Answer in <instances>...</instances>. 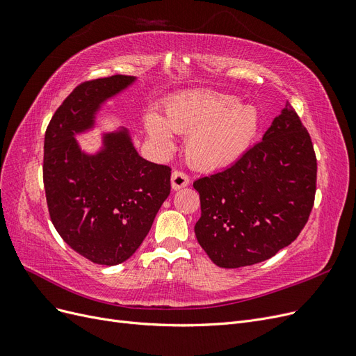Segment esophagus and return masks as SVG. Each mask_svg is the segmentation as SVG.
Here are the masks:
<instances>
[{
  "instance_id": "1",
  "label": "esophagus",
  "mask_w": 356,
  "mask_h": 356,
  "mask_svg": "<svg viewBox=\"0 0 356 356\" xmlns=\"http://www.w3.org/2000/svg\"><path fill=\"white\" fill-rule=\"evenodd\" d=\"M188 182H190V178H188L187 174H184V172H181V170L172 172L170 184H172V188H174V190H179L182 187H187Z\"/></svg>"
}]
</instances>
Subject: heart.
<instances>
[{
  "label": "heart",
  "instance_id": "b5f03b06",
  "mask_svg": "<svg viewBox=\"0 0 356 356\" xmlns=\"http://www.w3.org/2000/svg\"><path fill=\"white\" fill-rule=\"evenodd\" d=\"M145 132L156 147L169 148L172 132L187 135L184 152L188 163L200 170H218L241 159L260 127V115L236 96L195 90L175 96L165 105V118L149 110Z\"/></svg>",
  "mask_w": 356,
  "mask_h": 356
}]
</instances>
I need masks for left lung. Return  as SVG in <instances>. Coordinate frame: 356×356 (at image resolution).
Returning a JSON list of instances; mask_svg holds the SVG:
<instances>
[{
  "instance_id": "obj_1",
  "label": "left lung",
  "mask_w": 356,
  "mask_h": 356,
  "mask_svg": "<svg viewBox=\"0 0 356 356\" xmlns=\"http://www.w3.org/2000/svg\"><path fill=\"white\" fill-rule=\"evenodd\" d=\"M193 187L202 209L196 238L217 266H252L294 242L314 208L316 156L289 102L263 141Z\"/></svg>"
}]
</instances>
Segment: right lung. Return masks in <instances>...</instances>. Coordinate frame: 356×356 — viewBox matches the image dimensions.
I'll return each mask as SVG.
<instances>
[{
  "instance_id": "right-lung-1",
  "label": "right lung",
  "mask_w": 356,
  "mask_h": 356,
  "mask_svg": "<svg viewBox=\"0 0 356 356\" xmlns=\"http://www.w3.org/2000/svg\"><path fill=\"white\" fill-rule=\"evenodd\" d=\"M135 80L111 75L79 84L44 135L42 181L50 220L70 248L102 266L135 254L170 193V168L139 156L126 129L105 134L96 154H86L75 141L93 127L101 105Z\"/></svg>"
}]
</instances>
